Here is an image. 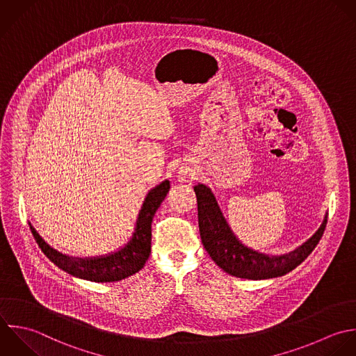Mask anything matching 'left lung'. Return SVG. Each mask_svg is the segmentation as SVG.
Segmentation results:
<instances>
[{
  "instance_id": "left-lung-1",
  "label": "left lung",
  "mask_w": 356,
  "mask_h": 356,
  "mask_svg": "<svg viewBox=\"0 0 356 356\" xmlns=\"http://www.w3.org/2000/svg\"><path fill=\"white\" fill-rule=\"evenodd\" d=\"M198 204V226L204 248L212 261L226 273L250 280L280 277L301 265L321 241L327 225V213L312 237L284 255L258 252L244 245L225 219L212 190L198 183L194 186Z\"/></svg>"
}]
</instances>
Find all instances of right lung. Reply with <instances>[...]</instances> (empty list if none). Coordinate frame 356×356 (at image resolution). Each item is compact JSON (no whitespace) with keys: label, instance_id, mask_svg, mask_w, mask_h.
Segmentation results:
<instances>
[{"label":"right lung","instance_id":"obj_1","mask_svg":"<svg viewBox=\"0 0 356 356\" xmlns=\"http://www.w3.org/2000/svg\"><path fill=\"white\" fill-rule=\"evenodd\" d=\"M170 188V181L163 180L148 191L143 207L138 212L134 232L130 240L120 247L118 251L91 257V258H76L62 254L47 244L35 229L29 223L31 234L44 252V255L63 272L95 283H111L119 282L129 276H133L141 270L151 254V223L156 209L165 200Z\"/></svg>","mask_w":356,"mask_h":356}]
</instances>
